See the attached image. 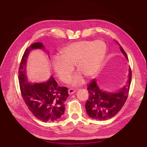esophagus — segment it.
I'll use <instances>...</instances> for the list:
<instances>
[{"label": "esophagus", "mask_w": 147, "mask_h": 147, "mask_svg": "<svg viewBox=\"0 0 147 147\" xmlns=\"http://www.w3.org/2000/svg\"><path fill=\"white\" fill-rule=\"evenodd\" d=\"M76 92V89H74V88H70L69 90V94H70V95H71V94H73L74 93H75Z\"/></svg>", "instance_id": "obj_1"}]
</instances>
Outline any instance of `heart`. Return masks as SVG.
Listing matches in <instances>:
<instances>
[{
  "instance_id": "obj_1",
  "label": "heart",
  "mask_w": 147,
  "mask_h": 147,
  "mask_svg": "<svg viewBox=\"0 0 147 147\" xmlns=\"http://www.w3.org/2000/svg\"><path fill=\"white\" fill-rule=\"evenodd\" d=\"M107 52V45L102 40H81L73 42L64 47L61 56L53 60L56 75L63 82H69L76 65L78 72L71 80L74 86L84 82V76L92 78L97 74Z\"/></svg>"
}]
</instances>
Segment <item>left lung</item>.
<instances>
[{"label":"left lung","mask_w":147,"mask_h":147,"mask_svg":"<svg viewBox=\"0 0 147 147\" xmlns=\"http://www.w3.org/2000/svg\"><path fill=\"white\" fill-rule=\"evenodd\" d=\"M120 50L128 59L127 53L121 46ZM131 80V70L130 68L127 85L117 93H109L100 89L95 79H93L87 85L89 96L85 109L88 116L96 120H106L115 116L127 100Z\"/></svg>","instance_id":"left-lung-1"}]
</instances>
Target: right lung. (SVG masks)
<instances>
[{
    "mask_svg": "<svg viewBox=\"0 0 147 147\" xmlns=\"http://www.w3.org/2000/svg\"><path fill=\"white\" fill-rule=\"evenodd\" d=\"M40 42L34 43L25 51L19 69V82L21 95L33 115L44 122L58 120L65 112L69 94L68 88L59 87L53 77L44 83L31 84L27 82L26 69L27 57L31 50L43 49Z\"/></svg>",
    "mask_w": 147,
    "mask_h": 147,
    "instance_id": "right-lung-1",
    "label": "right lung"
}]
</instances>
